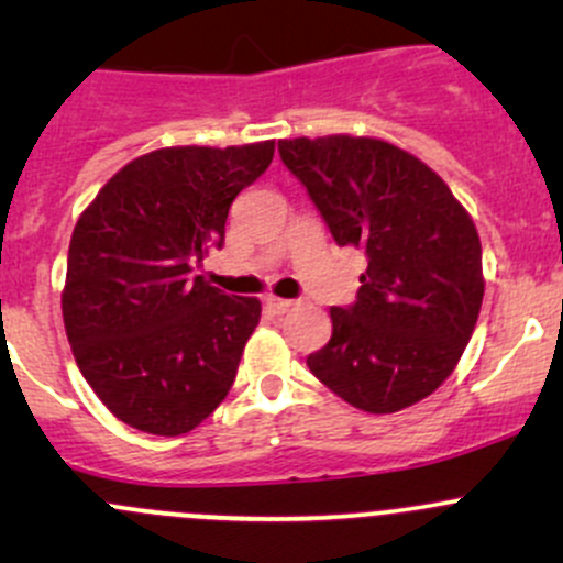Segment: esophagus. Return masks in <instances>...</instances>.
Here are the masks:
<instances>
[{
    "mask_svg": "<svg viewBox=\"0 0 563 563\" xmlns=\"http://www.w3.org/2000/svg\"><path fill=\"white\" fill-rule=\"evenodd\" d=\"M266 310H269V313H275V316H280V313H286V310H291L294 308V299H280V297H266Z\"/></svg>",
    "mask_w": 563,
    "mask_h": 563,
    "instance_id": "1",
    "label": "esophagus"
}]
</instances>
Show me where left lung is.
I'll return each mask as SVG.
<instances>
[{"label": "left lung", "mask_w": 563, "mask_h": 563, "mask_svg": "<svg viewBox=\"0 0 563 563\" xmlns=\"http://www.w3.org/2000/svg\"><path fill=\"white\" fill-rule=\"evenodd\" d=\"M340 247L367 269L356 302L332 308V338L310 373L354 408L395 413L433 395L468 345L482 308V245L446 181L378 139L280 141Z\"/></svg>", "instance_id": "obj_1"}]
</instances>
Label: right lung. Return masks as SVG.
Returning a JSON list of instances; mask_svg holds the SVG:
<instances>
[{"mask_svg": "<svg viewBox=\"0 0 563 563\" xmlns=\"http://www.w3.org/2000/svg\"><path fill=\"white\" fill-rule=\"evenodd\" d=\"M272 155L275 141L150 152L78 218L65 332L89 387L130 428L190 433L229 395L261 302L229 297L192 266L223 247L231 203Z\"/></svg>", "mask_w": 563, "mask_h": 563, "instance_id": "obj_1", "label": "right lung"}]
</instances>
